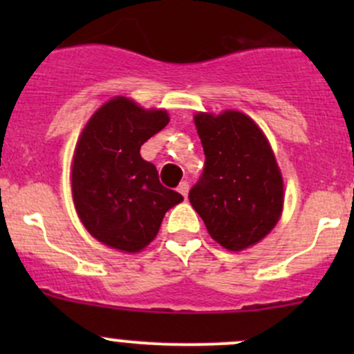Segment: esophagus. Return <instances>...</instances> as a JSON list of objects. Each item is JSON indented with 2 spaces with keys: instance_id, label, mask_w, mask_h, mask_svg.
I'll return each mask as SVG.
<instances>
[{
  "instance_id": "1",
  "label": "esophagus",
  "mask_w": 354,
  "mask_h": 354,
  "mask_svg": "<svg viewBox=\"0 0 354 354\" xmlns=\"http://www.w3.org/2000/svg\"><path fill=\"white\" fill-rule=\"evenodd\" d=\"M188 190H190V185H188V181H181V183L178 185V192H180L185 198H187Z\"/></svg>"
}]
</instances>
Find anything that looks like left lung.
<instances>
[{"mask_svg": "<svg viewBox=\"0 0 354 354\" xmlns=\"http://www.w3.org/2000/svg\"><path fill=\"white\" fill-rule=\"evenodd\" d=\"M205 164L188 198L210 236L227 250L262 240L283 210V178L269 142L238 111L195 116Z\"/></svg>", "mask_w": 354, "mask_h": 354, "instance_id": "left-lung-1", "label": "left lung"}]
</instances>
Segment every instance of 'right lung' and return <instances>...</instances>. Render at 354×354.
Returning a JSON list of instances; mask_svg holds the SVG:
<instances>
[{"instance_id": "1", "label": "right lung", "mask_w": 354, "mask_h": 354, "mask_svg": "<svg viewBox=\"0 0 354 354\" xmlns=\"http://www.w3.org/2000/svg\"><path fill=\"white\" fill-rule=\"evenodd\" d=\"M169 123L166 111H145L114 97L85 124L73 156L71 192L82 223L101 243L140 252L162 217L183 197L162 187L140 147Z\"/></svg>"}]
</instances>
